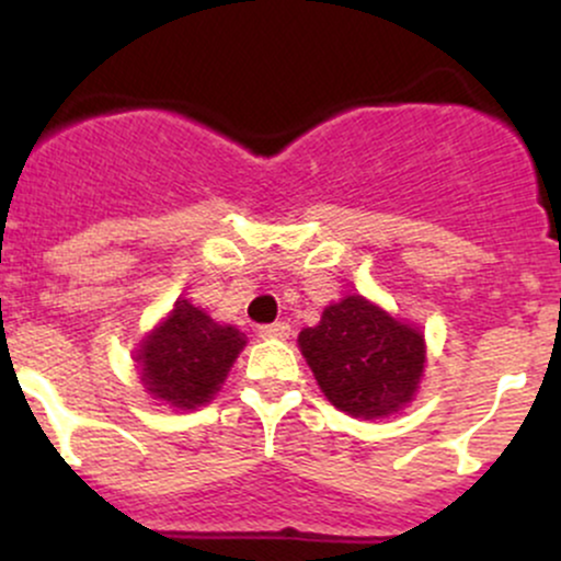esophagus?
<instances>
[{"mask_svg": "<svg viewBox=\"0 0 561 561\" xmlns=\"http://www.w3.org/2000/svg\"><path fill=\"white\" fill-rule=\"evenodd\" d=\"M259 334L263 340H287L289 337V324H287V321L263 324V327H259Z\"/></svg>", "mask_w": 561, "mask_h": 561, "instance_id": "34e87169", "label": "esophagus"}]
</instances>
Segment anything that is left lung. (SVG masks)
I'll return each instance as SVG.
<instances>
[{"label":"left lung","instance_id":"8db88e82","mask_svg":"<svg viewBox=\"0 0 561 561\" xmlns=\"http://www.w3.org/2000/svg\"><path fill=\"white\" fill-rule=\"evenodd\" d=\"M298 347L334 409L385 420L414 401L427 364L420 327L396 319L364 295H345L298 334Z\"/></svg>","mask_w":561,"mask_h":561}]
</instances>
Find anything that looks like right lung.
<instances>
[{
    "label": "right lung",
    "mask_w": 561,
    "mask_h": 561,
    "mask_svg": "<svg viewBox=\"0 0 561 561\" xmlns=\"http://www.w3.org/2000/svg\"><path fill=\"white\" fill-rule=\"evenodd\" d=\"M244 345V332L218 324L203 308L179 298L156 330L141 337L134 362L152 401L195 411L214 401Z\"/></svg>",
    "instance_id": "obj_1"
}]
</instances>
